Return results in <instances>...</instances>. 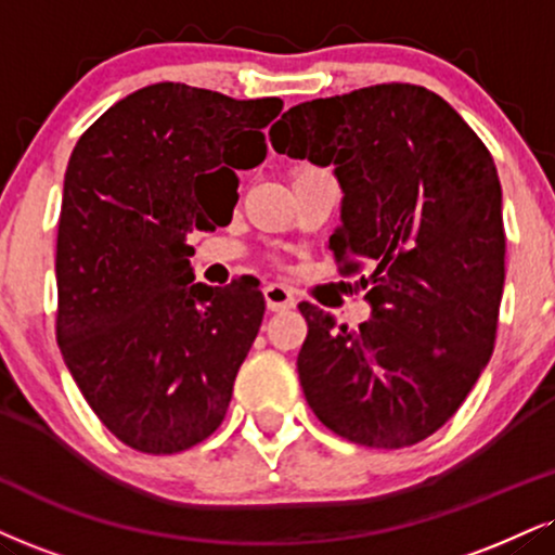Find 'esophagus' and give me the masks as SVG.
<instances>
[{"mask_svg":"<svg viewBox=\"0 0 555 555\" xmlns=\"http://www.w3.org/2000/svg\"><path fill=\"white\" fill-rule=\"evenodd\" d=\"M263 297H266V307H269L271 312L292 310V307L297 305V299H295V295H292V289H286L284 284H269L263 289Z\"/></svg>","mask_w":555,"mask_h":555,"instance_id":"esophagus-1","label":"esophagus"}]
</instances>
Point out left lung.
Listing matches in <instances>:
<instances>
[{
    "mask_svg": "<svg viewBox=\"0 0 555 555\" xmlns=\"http://www.w3.org/2000/svg\"><path fill=\"white\" fill-rule=\"evenodd\" d=\"M273 150L336 165L338 271L362 273L372 318L336 325L299 305L297 372L315 416L353 444L400 450L455 416L496 344L506 235L491 152L447 100L372 85L299 103Z\"/></svg>",
    "mask_w": 555,
    "mask_h": 555,
    "instance_id": "1",
    "label": "left lung"
}]
</instances>
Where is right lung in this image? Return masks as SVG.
Masks as SVG:
<instances>
[{
  "instance_id": "add662e5",
  "label": "right lung",
  "mask_w": 555,
  "mask_h": 555,
  "mask_svg": "<svg viewBox=\"0 0 555 555\" xmlns=\"http://www.w3.org/2000/svg\"><path fill=\"white\" fill-rule=\"evenodd\" d=\"M279 98L157 82L111 105L72 152L56 235V341L113 437L146 455L222 424L263 320L256 284H193L189 232L232 219L235 170L266 157Z\"/></svg>"
}]
</instances>
